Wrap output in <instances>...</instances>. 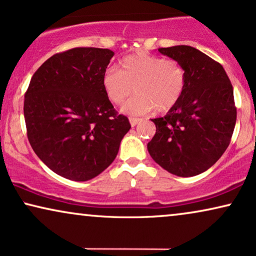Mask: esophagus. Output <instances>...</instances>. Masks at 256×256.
<instances>
[{
    "label": "esophagus",
    "mask_w": 256,
    "mask_h": 256,
    "mask_svg": "<svg viewBox=\"0 0 256 256\" xmlns=\"http://www.w3.org/2000/svg\"><path fill=\"white\" fill-rule=\"evenodd\" d=\"M129 121H130L132 127H135L136 124H140V122H141V118H129Z\"/></svg>",
    "instance_id": "34e87169"
}]
</instances>
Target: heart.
I'll return each mask as SVG.
<instances>
[{
    "instance_id": "1",
    "label": "heart",
    "mask_w": 256,
    "mask_h": 256,
    "mask_svg": "<svg viewBox=\"0 0 256 256\" xmlns=\"http://www.w3.org/2000/svg\"><path fill=\"white\" fill-rule=\"evenodd\" d=\"M121 69L109 68L102 76V88L112 104L121 106L132 92L136 95L124 104L130 115H144L154 110L174 108L186 89L184 68L172 58L148 52H136L122 58Z\"/></svg>"
}]
</instances>
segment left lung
<instances>
[{
	"mask_svg": "<svg viewBox=\"0 0 256 256\" xmlns=\"http://www.w3.org/2000/svg\"><path fill=\"white\" fill-rule=\"evenodd\" d=\"M184 68L180 102L164 118H152L156 132L147 148L166 170L187 178L210 168L230 144L236 107L233 86L218 61L189 46L158 48Z\"/></svg>",
	"mask_w": 256,
	"mask_h": 256,
	"instance_id": "obj_1",
	"label": "left lung"
}]
</instances>
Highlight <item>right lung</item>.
<instances>
[{"label": "right lung", "instance_id": "add662e5", "mask_svg": "<svg viewBox=\"0 0 256 256\" xmlns=\"http://www.w3.org/2000/svg\"><path fill=\"white\" fill-rule=\"evenodd\" d=\"M114 52L78 47L58 52L34 72L24 95L26 136L56 174L88 181L109 167L130 129L102 88Z\"/></svg>", "mask_w": 256, "mask_h": 256}]
</instances>
